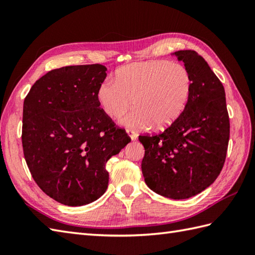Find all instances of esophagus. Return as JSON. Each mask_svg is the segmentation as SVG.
Here are the masks:
<instances>
[{"instance_id":"34e87169","label":"esophagus","mask_w":255,"mask_h":255,"mask_svg":"<svg viewBox=\"0 0 255 255\" xmlns=\"http://www.w3.org/2000/svg\"><path fill=\"white\" fill-rule=\"evenodd\" d=\"M126 132H127V134L129 136V138H130L131 140H136V138H137L136 132L132 131V130H127Z\"/></svg>"}]
</instances>
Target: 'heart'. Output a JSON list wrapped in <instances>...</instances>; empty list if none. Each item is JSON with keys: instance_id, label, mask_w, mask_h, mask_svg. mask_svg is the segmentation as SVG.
<instances>
[{"instance_id": "1", "label": "heart", "mask_w": 255, "mask_h": 255, "mask_svg": "<svg viewBox=\"0 0 255 255\" xmlns=\"http://www.w3.org/2000/svg\"><path fill=\"white\" fill-rule=\"evenodd\" d=\"M192 92V77L185 66L167 60H149L124 66L116 80L99 85L96 97L112 118L122 116L133 101L134 108L119 119L133 130L169 126L186 107Z\"/></svg>"}]
</instances>
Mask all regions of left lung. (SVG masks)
Listing matches in <instances>:
<instances>
[{"mask_svg":"<svg viewBox=\"0 0 255 255\" xmlns=\"http://www.w3.org/2000/svg\"><path fill=\"white\" fill-rule=\"evenodd\" d=\"M192 77L186 107L171 126L154 136H139L144 148V182L156 194L186 199L218 177L228 149L230 124L223 83L194 50L172 53Z\"/></svg>","mask_w":255,"mask_h":255,"instance_id":"8db88e82","label":"left lung"}]
</instances>
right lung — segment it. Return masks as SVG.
<instances>
[{
	"label": "right lung",
	"instance_id": "obj_1",
	"mask_svg": "<svg viewBox=\"0 0 255 255\" xmlns=\"http://www.w3.org/2000/svg\"><path fill=\"white\" fill-rule=\"evenodd\" d=\"M102 64L51 70L37 80L23 106L21 142L37 185L58 203L83 206L108 186L106 162L130 139L100 108Z\"/></svg>",
	"mask_w": 255,
	"mask_h": 255
}]
</instances>
